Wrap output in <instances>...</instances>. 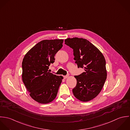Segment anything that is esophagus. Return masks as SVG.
<instances>
[{"label": "esophagus", "mask_w": 130, "mask_h": 130, "mask_svg": "<svg viewBox=\"0 0 130 130\" xmlns=\"http://www.w3.org/2000/svg\"><path fill=\"white\" fill-rule=\"evenodd\" d=\"M69 77V75H66V76H64V79H66Z\"/></svg>", "instance_id": "esophagus-1"}]
</instances>
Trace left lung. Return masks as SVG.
Returning a JSON list of instances; mask_svg holds the SVG:
<instances>
[{
    "mask_svg": "<svg viewBox=\"0 0 130 130\" xmlns=\"http://www.w3.org/2000/svg\"><path fill=\"white\" fill-rule=\"evenodd\" d=\"M65 44L73 50L74 59L78 68L84 72L74 77L76 86L72 89L74 95L82 102H88L101 91L106 79V62L101 52L88 40L78 38H68Z\"/></svg>",
    "mask_w": 130,
    "mask_h": 130,
    "instance_id": "left-lung-1",
    "label": "left lung"
}]
</instances>
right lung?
I'll return each instance as SVG.
<instances>
[{"label": "right lung", "mask_w": 130, "mask_h": 130, "mask_svg": "<svg viewBox=\"0 0 130 130\" xmlns=\"http://www.w3.org/2000/svg\"><path fill=\"white\" fill-rule=\"evenodd\" d=\"M63 40H46L37 43L25 55L22 62V79L31 98L48 104L56 97L63 77L48 71L55 55L63 47Z\"/></svg>", "instance_id": "right-lung-1"}]
</instances>
